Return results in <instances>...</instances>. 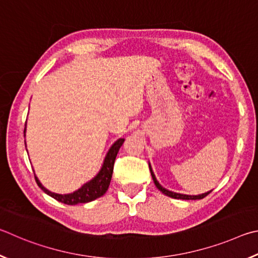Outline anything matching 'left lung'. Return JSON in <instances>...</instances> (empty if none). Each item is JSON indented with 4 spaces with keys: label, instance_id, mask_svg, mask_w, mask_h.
<instances>
[{
    "label": "left lung",
    "instance_id": "obj_1",
    "mask_svg": "<svg viewBox=\"0 0 258 258\" xmlns=\"http://www.w3.org/2000/svg\"><path fill=\"white\" fill-rule=\"evenodd\" d=\"M150 170H151V174H152L153 181H154V183H155L156 188L159 189L160 191L163 192L164 195L169 196V197H171V198H175V200H187V201H189V200H202V198H204L205 196L209 195V194L212 191V190H211V191H207V192H205V194H202V195H197V196H191V195H183V194H178V192L170 191V190H168V189H165V188L162 187L161 184L159 183V181H157L156 178H155V174H154V172H153V170H152V168H151V164H150Z\"/></svg>",
    "mask_w": 258,
    "mask_h": 258
}]
</instances>
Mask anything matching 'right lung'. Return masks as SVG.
Listing matches in <instances>:
<instances>
[{"label": "right lung", "instance_id": "1", "mask_svg": "<svg viewBox=\"0 0 258 258\" xmlns=\"http://www.w3.org/2000/svg\"><path fill=\"white\" fill-rule=\"evenodd\" d=\"M25 133H26V124H25L24 134ZM123 142L124 139L120 138L113 144L110 150H108L105 159H104L103 165L101 170H99V172L95 175L92 180H89V181L86 182L84 186H81L78 190H76L71 194H66V195H61V194H55L47 190L46 188L43 187V184L40 183L38 178L35 175L36 182H37L38 187L42 189L45 194H47L48 196L53 197L54 200H56L57 202L63 203V204L77 205V204H83V203L95 201L96 198L103 196L104 194L106 192L108 186H110L115 157Z\"/></svg>", "mask_w": 258, "mask_h": 258}]
</instances>
